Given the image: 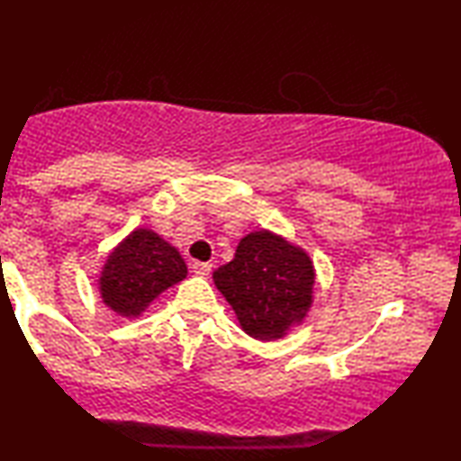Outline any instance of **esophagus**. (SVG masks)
<instances>
[{"label":"esophagus","instance_id":"esophagus-1","mask_svg":"<svg viewBox=\"0 0 461 461\" xmlns=\"http://www.w3.org/2000/svg\"><path fill=\"white\" fill-rule=\"evenodd\" d=\"M191 268L197 276H207L212 273V264L210 262H193Z\"/></svg>","mask_w":461,"mask_h":461}]
</instances>
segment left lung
Returning a JSON list of instances; mask_svg holds the SVG:
<instances>
[{
  "label": "left lung",
  "mask_w": 461,
  "mask_h": 461,
  "mask_svg": "<svg viewBox=\"0 0 461 461\" xmlns=\"http://www.w3.org/2000/svg\"><path fill=\"white\" fill-rule=\"evenodd\" d=\"M213 283L248 336L279 339L304 321L312 304L311 256L270 230H256L237 245L235 258L213 270Z\"/></svg>",
  "instance_id": "obj_1"
}]
</instances>
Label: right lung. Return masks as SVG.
<instances>
[{
  "label": "right lung",
  "mask_w": 461,
  "mask_h": 461,
  "mask_svg": "<svg viewBox=\"0 0 461 461\" xmlns=\"http://www.w3.org/2000/svg\"><path fill=\"white\" fill-rule=\"evenodd\" d=\"M186 276V264L167 241L149 229L131 230L106 258L100 298L119 317H140L157 295Z\"/></svg>",
  "instance_id": "1"
}]
</instances>
